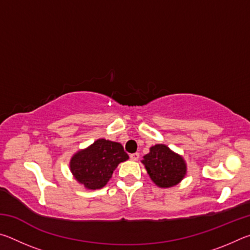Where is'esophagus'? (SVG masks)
Masks as SVG:
<instances>
[{"label": "esophagus", "instance_id": "esophagus-1", "mask_svg": "<svg viewBox=\"0 0 250 250\" xmlns=\"http://www.w3.org/2000/svg\"><path fill=\"white\" fill-rule=\"evenodd\" d=\"M139 158H140V154H139V153H132V154H130V159L132 160V161H138Z\"/></svg>", "mask_w": 250, "mask_h": 250}]
</instances>
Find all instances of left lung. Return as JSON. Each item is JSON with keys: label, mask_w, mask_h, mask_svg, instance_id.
Segmentation results:
<instances>
[{"label": "left lung", "mask_w": 250, "mask_h": 250, "mask_svg": "<svg viewBox=\"0 0 250 250\" xmlns=\"http://www.w3.org/2000/svg\"><path fill=\"white\" fill-rule=\"evenodd\" d=\"M147 174L159 188H172L184 179L186 163L181 155L166 145H155L143 156Z\"/></svg>", "instance_id": "8db88e82"}]
</instances>
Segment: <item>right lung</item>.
Segmentation results:
<instances>
[{"instance_id":"add662e5","label":"right lung","mask_w":250,"mask_h":250,"mask_svg":"<svg viewBox=\"0 0 250 250\" xmlns=\"http://www.w3.org/2000/svg\"><path fill=\"white\" fill-rule=\"evenodd\" d=\"M129 159L120 143L98 139L70 160V171L78 183L88 189L104 188L111 179L118 164Z\"/></svg>"}]
</instances>
